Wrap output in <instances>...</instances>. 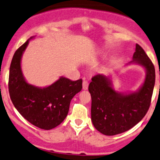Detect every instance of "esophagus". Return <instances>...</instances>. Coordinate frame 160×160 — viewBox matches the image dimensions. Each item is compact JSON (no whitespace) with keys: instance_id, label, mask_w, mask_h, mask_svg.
I'll list each match as a JSON object with an SVG mask.
<instances>
[{"instance_id":"1","label":"esophagus","mask_w":160,"mask_h":160,"mask_svg":"<svg viewBox=\"0 0 160 160\" xmlns=\"http://www.w3.org/2000/svg\"><path fill=\"white\" fill-rule=\"evenodd\" d=\"M88 87H89L88 82H87V80H83V89H84V90H87V89H88Z\"/></svg>"}]
</instances>
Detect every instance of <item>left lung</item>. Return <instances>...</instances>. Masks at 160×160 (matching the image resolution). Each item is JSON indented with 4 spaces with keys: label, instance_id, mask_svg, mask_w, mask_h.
<instances>
[{
    "label": "left lung",
    "instance_id": "1",
    "mask_svg": "<svg viewBox=\"0 0 160 160\" xmlns=\"http://www.w3.org/2000/svg\"><path fill=\"white\" fill-rule=\"evenodd\" d=\"M129 64H138L146 71L144 81L135 92L116 91L111 77L100 73L92 77L89 85L92 98L91 120L95 128L105 135H116L132 128L150 108L155 85V68L138 44L133 60L127 65Z\"/></svg>",
    "mask_w": 160,
    "mask_h": 160
}]
</instances>
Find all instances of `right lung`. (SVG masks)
I'll use <instances>...</instances> for the list:
<instances>
[{"instance_id":"1","label":"right lung","mask_w":160,"mask_h":160,"mask_svg":"<svg viewBox=\"0 0 160 160\" xmlns=\"http://www.w3.org/2000/svg\"><path fill=\"white\" fill-rule=\"evenodd\" d=\"M29 38L16 51L9 74V92L12 102L24 118L44 130L57 127L65 119L73 96L82 89V80L72 81L61 77L52 85L38 87L26 80L21 68L22 56Z\"/></svg>"}]
</instances>
